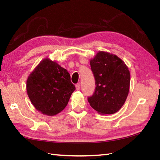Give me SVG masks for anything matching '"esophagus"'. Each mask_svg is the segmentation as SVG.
Masks as SVG:
<instances>
[{"label":"esophagus","mask_w":160,"mask_h":160,"mask_svg":"<svg viewBox=\"0 0 160 160\" xmlns=\"http://www.w3.org/2000/svg\"><path fill=\"white\" fill-rule=\"evenodd\" d=\"M76 90H80V83H78L76 84Z\"/></svg>","instance_id":"1"}]
</instances>
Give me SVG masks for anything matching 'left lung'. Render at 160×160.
Segmentation results:
<instances>
[{"label": "left lung", "instance_id": "left-lung-1", "mask_svg": "<svg viewBox=\"0 0 160 160\" xmlns=\"http://www.w3.org/2000/svg\"><path fill=\"white\" fill-rule=\"evenodd\" d=\"M96 89L88 101L100 114H113L123 106L130 87V71L116 55L98 52L90 60Z\"/></svg>", "mask_w": 160, "mask_h": 160}]
</instances>
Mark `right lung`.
<instances>
[{
  "mask_svg": "<svg viewBox=\"0 0 160 160\" xmlns=\"http://www.w3.org/2000/svg\"><path fill=\"white\" fill-rule=\"evenodd\" d=\"M26 88L33 107L49 116L62 111L76 89L67 70L49 58L43 59L29 74Z\"/></svg>",
  "mask_w": 160,
  "mask_h": 160,
  "instance_id": "add662e5",
  "label": "right lung"
}]
</instances>
